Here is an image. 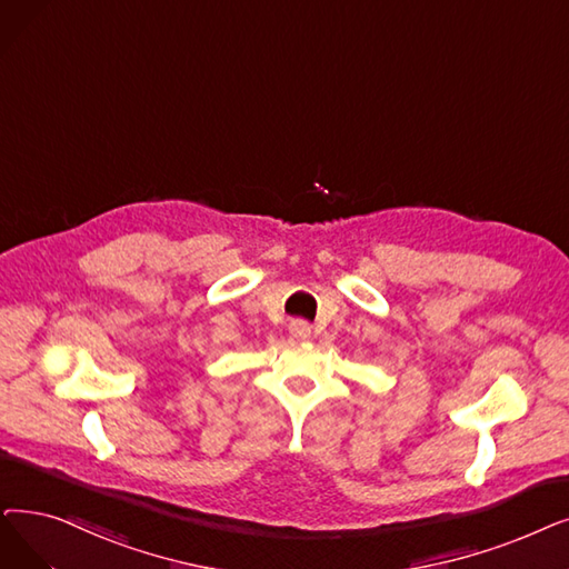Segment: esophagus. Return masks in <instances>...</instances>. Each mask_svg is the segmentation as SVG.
Returning <instances> with one entry per match:
<instances>
[{"label": "esophagus", "instance_id": "obj_1", "mask_svg": "<svg viewBox=\"0 0 569 569\" xmlns=\"http://www.w3.org/2000/svg\"><path fill=\"white\" fill-rule=\"evenodd\" d=\"M309 335H311L309 323H305V320H292V323H290V337H295V339H309Z\"/></svg>", "mask_w": 569, "mask_h": 569}]
</instances>
